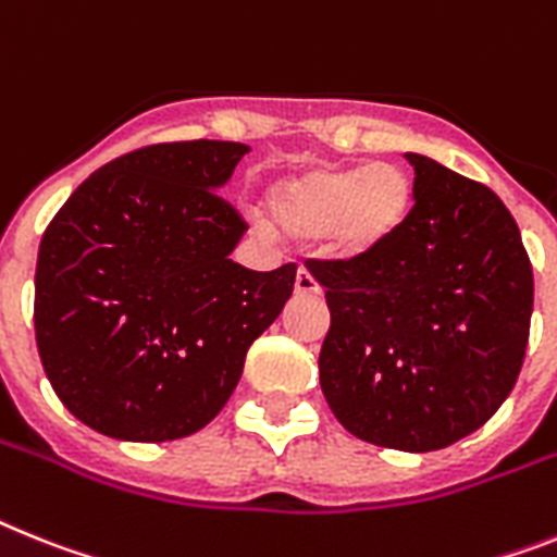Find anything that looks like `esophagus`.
<instances>
[{
    "label": "esophagus",
    "instance_id": "esophagus-1",
    "mask_svg": "<svg viewBox=\"0 0 557 557\" xmlns=\"http://www.w3.org/2000/svg\"><path fill=\"white\" fill-rule=\"evenodd\" d=\"M294 292L300 294V297H314V294H320V283L314 280V274L306 269L297 271V280H294Z\"/></svg>",
    "mask_w": 557,
    "mask_h": 557
}]
</instances>
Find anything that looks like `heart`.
Wrapping results in <instances>:
<instances>
[{
  "label": "heart",
  "mask_w": 557,
  "mask_h": 557,
  "mask_svg": "<svg viewBox=\"0 0 557 557\" xmlns=\"http://www.w3.org/2000/svg\"><path fill=\"white\" fill-rule=\"evenodd\" d=\"M271 221L294 240L320 237L322 251L357 263L387 249L413 209V181L394 163H320L274 181L265 191Z\"/></svg>",
  "instance_id": "heart-1"
}]
</instances>
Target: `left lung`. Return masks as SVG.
Returning <instances> with one entry per match:
<instances>
[{
    "instance_id": "obj_1",
    "label": "left lung",
    "mask_w": 557,
    "mask_h": 557,
    "mask_svg": "<svg viewBox=\"0 0 557 557\" xmlns=\"http://www.w3.org/2000/svg\"><path fill=\"white\" fill-rule=\"evenodd\" d=\"M413 209L387 249L357 263L311 260L331 329L320 350L329 408L362 442L428 453L502 408L532 317V265L502 198L428 156Z\"/></svg>"
}]
</instances>
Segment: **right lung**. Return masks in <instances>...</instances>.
<instances>
[{
  "label": "right lung",
  "instance_id": "obj_1",
  "mask_svg": "<svg viewBox=\"0 0 557 557\" xmlns=\"http://www.w3.org/2000/svg\"><path fill=\"white\" fill-rule=\"evenodd\" d=\"M246 152L235 141L135 149L50 221L36 345L55 396L87 428L124 442L207 428L292 297L294 263L251 271L228 257L249 226L218 191Z\"/></svg>",
  "mask_w": 557,
  "mask_h": 557
}]
</instances>
